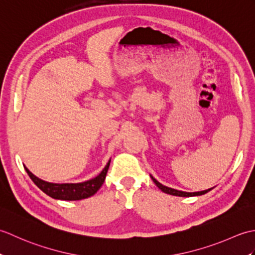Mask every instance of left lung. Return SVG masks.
<instances>
[{
  "mask_svg": "<svg viewBox=\"0 0 255 255\" xmlns=\"http://www.w3.org/2000/svg\"><path fill=\"white\" fill-rule=\"evenodd\" d=\"M151 178H152V181L154 182V184L156 186H158L162 192H164L166 194H170V195H173V196H180V197H192V196H200V195H204L206 193H208L209 191H211L213 188H208L206 189V191H200V192H194V193H188V192H183V191H177V189H174V188H171V187H167V186H164L162 185V184L160 182H158L155 180V178L150 175Z\"/></svg>",
  "mask_w": 255,
  "mask_h": 255,
  "instance_id": "1",
  "label": "left lung"
}]
</instances>
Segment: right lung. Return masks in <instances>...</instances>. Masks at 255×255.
I'll return each instance as SVG.
<instances>
[{
  "label": "right lung",
  "instance_id": "right-lung-1",
  "mask_svg": "<svg viewBox=\"0 0 255 255\" xmlns=\"http://www.w3.org/2000/svg\"><path fill=\"white\" fill-rule=\"evenodd\" d=\"M110 164H111V160L107 162L106 166L103 169V171L99 175L95 176L94 178H91L89 181H85L82 183H62V184L46 182L32 174V173L27 169L26 166L24 167L27 172V174H28L29 177L31 178V181L34 182L42 192L47 194L48 196H50L55 199H61V200H80V199H84V198L93 196V195L99 191L101 186L103 185V183L105 181Z\"/></svg>",
  "mask_w": 255,
  "mask_h": 255
}]
</instances>
